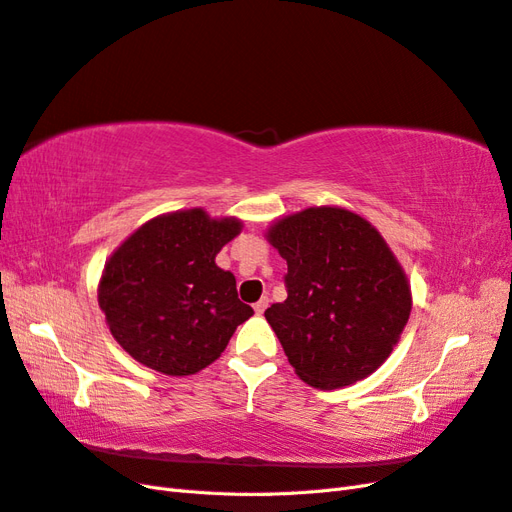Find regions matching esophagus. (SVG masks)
<instances>
[{
    "instance_id": "1",
    "label": "esophagus",
    "mask_w": 512,
    "mask_h": 512,
    "mask_svg": "<svg viewBox=\"0 0 512 512\" xmlns=\"http://www.w3.org/2000/svg\"><path fill=\"white\" fill-rule=\"evenodd\" d=\"M267 307H269V297H260V299L254 303V312L260 316V314H265Z\"/></svg>"
}]
</instances>
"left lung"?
I'll use <instances>...</instances> for the list:
<instances>
[{
	"mask_svg": "<svg viewBox=\"0 0 512 512\" xmlns=\"http://www.w3.org/2000/svg\"><path fill=\"white\" fill-rule=\"evenodd\" d=\"M288 297L265 318L297 376L316 389L363 380L389 359L412 309L408 277L380 232L342 207L277 220Z\"/></svg>",
	"mask_w": 512,
	"mask_h": 512,
	"instance_id": "1",
	"label": "left lung"
}]
</instances>
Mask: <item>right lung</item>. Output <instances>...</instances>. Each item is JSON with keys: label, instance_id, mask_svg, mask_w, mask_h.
<instances>
[{"label": "right lung", "instance_id": "1", "mask_svg": "<svg viewBox=\"0 0 512 512\" xmlns=\"http://www.w3.org/2000/svg\"><path fill=\"white\" fill-rule=\"evenodd\" d=\"M241 232L237 218L203 209L158 215L106 260L98 303L117 344L166 376L211 365L254 314L239 301L235 275L215 265Z\"/></svg>", "mask_w": 512, "mask_h": 512}]
</instances>
